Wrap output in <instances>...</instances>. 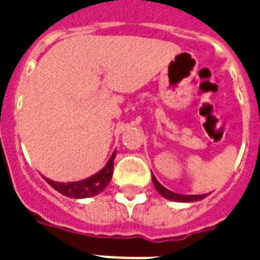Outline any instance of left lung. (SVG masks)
<instances>
[{
  "mask_svg": "<svg viewBox=\"0 0 260 260\" xmlns=\"http://www.w3.org/2000/svg\"><path fill=\"white\" fill-rule=\"evenodd\" d=\"M152 180L153 184L156 187V190L158 191V194L164 197L166 199H170V201H175V202H197V201H201V199L206 198L207 194L202 195H183V194H176L174 191H170L168 188L162 186L158 183V180L156 179V176L152 174Z\"/></svg>",
  "mask_w": 260,
  "mask_h": 260,
  "instance_id": "left-lung-1",
  "label": "left lung"
}]
</instances>
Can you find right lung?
<instances>
[{
    "mask_svg": "<svg viewBox=\"0 0 260 260\" xmlns=\"http://www.w3.org/2000/svg\"><path fill=\"white\" fill-rule=\"evenodd\" d=\"M116 152L112 153L111 158L108 160L106 167L100 170L98 174L92 175L89 178L82 179L80 182H68V183H59L54 182L51 179L44 178V180L53 187L54 190H57L58 192H61L65 197L69 198H89V197H94V195L100 194L106 187L108 186V183L111 182L112 172H114V158H115Z\"/></svg>",
    "mask_w": 260,
    "mask_h": 260,
    "instance_id": "obj_1",
    "label": "right lung"
}]
</instances>
